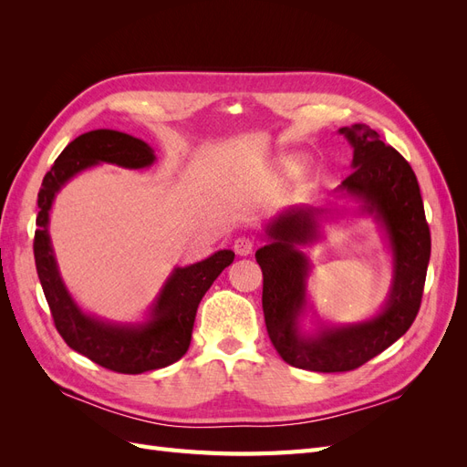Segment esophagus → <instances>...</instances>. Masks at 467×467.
<instances>
[{
	"label": "esophagus",
	"instance_id": "1",
	"mask_svg": "<svg viewBox=\"0 0 467 467\" xmlns=\"http://www.w3.org/2000/svg\"><path fill=\"white\" fill-rule=\"evenodd\" d=\"M253 249H255V242H253L251 237H245V235H242V237H237L235 242H234V251L237 253L239 257L251 255Z\"/></svg>",
	"mask_w": 467,
	"mask_h": 467
}]
</instances>
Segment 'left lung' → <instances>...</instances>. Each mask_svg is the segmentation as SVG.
Masks as SVG:
<instances>
[{"mask_svg": "<svg viewBox=\"0 0 467 467\" xmlns=\"http://www.w3.org/2000/svg\"><path fill=\"white\" fill-rule=\"evenodd\" d=\"M338 132L355 150L352 173L338 192L358 199L384 228L393 278L388 302L376 317L341 327L321 325L316 335H302L298 317L307 304L309 261L298 247L316 242L319 220L331 210L296 206L266 225L271 242L255 253L263 271L266 331L282 360L312 372L355 370L405 335L419 314L431 259V230L411 165L370 126L352 124Z\"/></svg>", "mask_w": 467, "mask_h": 467, "instance_id": "1", "label": "left lung"}]
</instances>
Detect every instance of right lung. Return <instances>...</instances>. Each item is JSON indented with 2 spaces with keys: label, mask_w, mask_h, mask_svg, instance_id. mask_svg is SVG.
<instances>
[{
  "label": "right lung",
  "mask_w": 467,
  "mask_h": 467,
  "mask_svg": "<svg viewBox=\"0 0 467 467\" xmlns=\"http://www.w3.org/2000/svg\"><path fill=\"white\" fill-rule=\"evenodd\" d=\"M153 161V150L142 140L117 130H91L64 148L38 191L40 210L33 249L40 286L45 290L56 329L69 348L120 374L165 368L185 355L202 296L235 257L234 251L222 249L201 263L177 266L150 307L146 323L119 325L81 312L64 286L50 245L48 218L54 196L74 175L97 163L142 169Z\"/></svg>",
  "instance_id": "add662e5"
}]
</instances>
